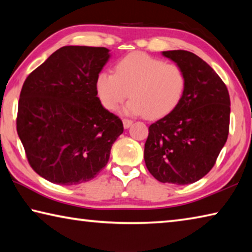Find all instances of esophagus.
Here are the masks:
<instances>
[{
  "label": "esophagus",
  "mask_w": 252,
  "mask_h": 252,
  "mask_svg": "<svg viewBox=\"0 0 252 252\" xmlns=\"http://www.w3.org/2000/svg\"><path fill=\"white\" fill-rule=\"evenodd\" d=\"M133 123V121L130 120V119H123V126L127 129V127H130V126Z\"/></svg>",
  "instance_id": "esophagus-1"
}]
</instances>
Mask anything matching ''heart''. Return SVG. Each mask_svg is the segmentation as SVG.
<instances>
[{
	"label": "heart",
	"instance_id": "obj_1",
	"mask_svg": "<svg viewBox=\"0 0 252 252\" xmlns=\"http://www.w3.org/2000/svg\"><path fill=\"white\" fill-rule=\"evenodd\" d=\"M187 75L180 65L135 52L119 60L114 73L103 71L96 78V92L105 109L114 111L130 95L126 112L158 118L181 101Z\"/></svg>",
	"mask_w": 252,
	"mask_h": 252
}]
</instances>
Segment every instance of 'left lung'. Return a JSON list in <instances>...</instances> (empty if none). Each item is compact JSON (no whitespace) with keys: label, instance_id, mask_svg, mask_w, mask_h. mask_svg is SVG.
<instances>
[{"label":"left lung","instance_id":"1","mask_svg":"<svg viewBox=\"0 0 252 252\" xmlns=\"http://www.w3.org/2000/svg\"><path fill=\"white\" fill-rule=\"evenodd\" d=\"M187 75L181 101L149 126L144 161L153 177L183 186L200 180L216 164L229 134L230 96L220 76L185 50L164 51Z\"/></svg>","mask_w":252,"mask_h":252}]
</instances>
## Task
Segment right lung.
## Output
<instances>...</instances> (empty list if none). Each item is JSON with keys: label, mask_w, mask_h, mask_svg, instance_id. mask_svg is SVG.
Wrapping results in <instances>:
<instances>
[{"label": "right lung", "mask_w": 252, "mask_h": 252, "mask_svg": "<svg viewBox=\"0 0 252 252\" xmlns=\"http://www.w3.org/2000/svg\"><path fill=\"white\" fill-rule=\"evenodd\" d=\"M109 58L105 48L63 46L24 81L16 131L31 168L55 185L90 181L122 134L121 119L96 96Z\"/></svg>", "instance_id": "1"}]
</instances>
